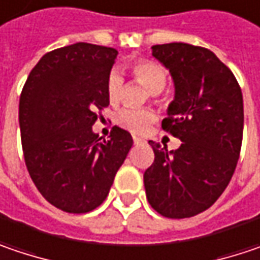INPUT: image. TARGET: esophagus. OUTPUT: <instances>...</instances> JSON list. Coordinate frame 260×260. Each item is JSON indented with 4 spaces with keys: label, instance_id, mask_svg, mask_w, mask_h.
<instances>
[{
    "label": "esophagus",
    "instance_id": "obj_1",
    "mask_svg": "<svg viewBox=\"0 0 260 260\" xmlns=\"http://www.w3.org/2000/svg\"><path fill=\"white\" fill-rule=\"evenodd\" d=\"M134 143H135V144H141V143H144V140L140 138V137H134Z\"/></svg>",
    "mask_w": 260,
    "mask_h": 260
}]
</instances>
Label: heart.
<instances>
[{
  "label": "heart",
  "mask_w": 260,
  "mask_h": 260,
  "mask_svg": "<svg viewBox=\"0 0 260 260\" xmlns=\"http://www.w3.org/2000/svg\"><path fill=\"white\" fill-rule=\"evenodd\" d=\"M131 69H132V75L135 81L144 85L153 94L160 92L166 85L168 75L160 64L154 61L138 60L132 64ZM122 91H123V78L120 76L117 70H112L106 81V92H107L109 101L112 104L117 103L120 100ZM154 119H156V115L148 109H123L116 116L117 125L135 134L145 132Z\"/></svg>",
  "instance_id": "1"
}]
</instances>
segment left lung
I'll use <instances>...</instances> for the list:
<instances>
[{
  "label": "left lung",
  "mask_w": 260,
  "mask_h": 260,
  "mask_svg": "<svg viewBox=\"0 0 260 260\" xmlns=\"http://www.w3.org/2000/svg\"><path fill=\"white\" fill-rule=\"evenodd\" d=\"M169 69L175 99L161 128L179 148L148 141L154 161L144 172L147 200L161 216L182 219L212 206L230 184L243 141V94L236 76L210 50L184 42L153 45Z\"/></svg>",
  "instance_id": "1"
}]
</instances>
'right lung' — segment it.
Segmentation results:
<instances>
[{
    "instance_id": "obj_1",
    "label": "right lung",
    "mask_w": 260,
    "mask_h": 260,
    "mask_svg": "<svg viewBox=\"0 0 260 260\" xmlns=\"http://www.w3.org/2000/svg\"><path fill=\"white\" fill-rule=\"evenodd\" d=\"M117 51L78 42L50 51L32 69L19 103L26 168L42 197L68 213H86L107 197L134 144L113 126L109 140L94 134L109 106L106 81Z\"/></svg>"
}]
</instances>
